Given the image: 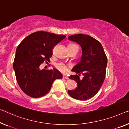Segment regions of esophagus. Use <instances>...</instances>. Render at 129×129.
<instances>
[{
  "instance_id": "1",
  "label": "esophagus",
  "mask_w": 129,
  "mask_h": 129,
  "mask_svg": "<svg viewBox=\"0 0 129 129\" xmlns=\"http://www.w3.org/2000/svg\"><path fill=\"white\" fill-rule=\"evenodd\" d=\"M63 78H64V79H66V80H67V79H69V77L65 76V75H63Z\"/></svg>"
}]
</instances>
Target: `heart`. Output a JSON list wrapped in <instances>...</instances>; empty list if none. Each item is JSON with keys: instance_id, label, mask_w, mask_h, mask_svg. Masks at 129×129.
Wrapping results in <instances>:
<instances>
[{"instance_id": "heart-1", "label": "heart", "mask_w": 129, "mask_h": 129, "mask_svg": "<svg viewBox=\"0 0 129 129\" xmlns=\"http://www.w3.org/2000/svg\"><path fill=\"white\" fill-rule=\"evenodd\" d=\"M69 45H76L75 44H69ZM55 67L57 70H59V71L62 73H65L67 70V67L69 66L65 64L63 62H58L56 63V64H55Z\"/></svg>"}]
</instances>
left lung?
Here are the masks:
<instances>
[{
    "label": "left lung",
    "mask_w": 129,
    "mask_h": 129,
    "mask_svg": "<svg viewBox=\"0 0 129 129\" xmlns=\"http://www.w3.org/2000/svg\"><path fill=\"white\" fill-rule=\"evenodd\" d=\"M69 39L81 45L82 55L81 60L72 69L78 75L69 77L76 81L77 88L68 90V93L77 100H88L96 94L103 84L107 58L101 43L90 36L77 34L69 36ZM80 74L84 76L82 80Z\"/></svg>",
    "instance_id": "1"
}]
</instances>
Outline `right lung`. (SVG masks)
I'll use <instances>...</instances> for the list:
<instances>
[{"label":"right lung","instance_id":"obj_1","mask_svg":"<svg viewBox=\"0 0 129 129\" xmlns=\"http://www.w3.org/2000/svg\"><path fill=\"white\" fill-rule=\"evenodd\" d=\"M65 37L38 31L27 36L18 46L13 67L18 84L27 96L33 98L44 96L51 89L53 81L62 78L56 69L41 70L39 66L49 62L53 48Z\"/></svg>","mask_w":129,"mask_h":129}]
</instances>
